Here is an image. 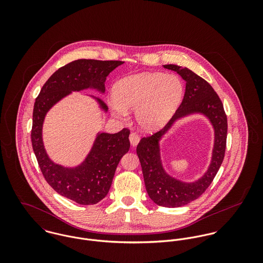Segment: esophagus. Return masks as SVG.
<instances>
[{"mask_svg": "<svg viewBox=\"0 0 263 263\" xmlns=\"http://www.w3.org/2000/svg\"><path fill=\"white\" fill-rule=\"evenodd\" d=\"M129 142H130V145L132 146H137L138 144H139V142H140V138H139V136L137 135V134H135V133H132L130 135H129Z\"/></svg>", "mask_w": 263, "mask_h": 263, "instance_id": "34e87169", "label": "esophagus"}]
</instances>
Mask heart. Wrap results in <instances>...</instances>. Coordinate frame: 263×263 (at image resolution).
I'll return each mask as SVG.
<instances>
[{
  "instance_id": "b5f03b06",
  "label": "heart",
  "mask_w": 263,
  "mask_h": 263,
  "mask_svg": "<svg viewBox=\"0 0 263 263\" xmlns=\"http://www.w3.org/2000/svg\"><path fill=\"white\" fill-rule=\"evenodd\" d=\"M182 81L175 75L143 73L126 77L113 88L112 112L125 117L137 110V120L146 130L163 127L172 117L183 97Z\"/></svg>"
}]
</instances>
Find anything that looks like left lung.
Instances as JSON below:
<instances>
[{
    "mask_svg": "<svg viewBox=\"0 0 263 263\" xmlns=\"http://www.w3.org/2000/svg\"><path fill=\"white\" fill-rule=\"evenodd\" d=\"M164 68L177 72L186 82L184 97L172 118L162 129L140 141L137 154L151 199L162 206L178 208L198 198L213 182L225 157L228 122L220 97L204 79L187 68L176 65H165ZM195 112L204 114L212 122L215 128V145L212 162L206 174L195 183L185 184L164 172L159 158L158 140L175 120Z\"/></svg>",
    "mask_w": 263,
    "mask_h": 263,
    "instance_id": "1",
    "label": "left lung"
}]
</instances>
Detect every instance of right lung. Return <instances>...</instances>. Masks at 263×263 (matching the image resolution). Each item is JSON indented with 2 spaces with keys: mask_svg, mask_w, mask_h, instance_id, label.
Returning a JSON list of instances; mask_svg holds the SVG:
<instances>
[{
  "mask_svg": "<svg viewBox=\"0 0 263 263\" xmlns=\"http://www.w3.org/2000/svg\"><path fill=\"white\" fill-rule=\"evenodd\" d=\"M121 61L77 60L55 71L45 82L33 108L31 142L38 166L46 182L59 194L80 204H95L103 199L111 186L116 167L129 150V129L116 134H99L86 160L76 168L54 164L44 150L41 130L46 112L72 91L93 88L105 91L106 77ZM105 111L107 105L97 99Z\"/></svg>",
  "mask_w": 263,
  "mask_h": 263,
  "instance_id": "right-lung-1",
  "label": "right lung"
}]
</instances>
